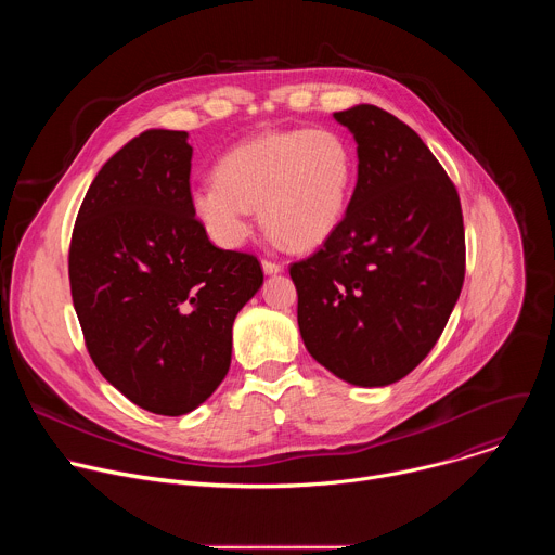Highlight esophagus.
Returning a JSON list of instances; mask_svg holds the SVG:
<instances>
[{"label":"esophagus","mask_w":555,"mask_h":555,"mask_svg":"<svg viewBox=\"0 0 555 555\" xmlns=\"http://www.w3.org/2000/svg\"><path fill=\"white\" fill-rule=\"evenodd\" d=\"M261 268H263V272H266L268 276L283 272V266H279V263H274V261H268V259L261 263Z\"/></svg>","instance_id":"34e87169"}]
</instances>
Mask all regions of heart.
Wrapping results in <instances>:
<instances>
[{"label":"heart","mask_w":555,"mask_h":555,"mask_svg":"<svg viewBox=\"0 0 555 555\" xmlns=\"http://www.w3.org/2000/svg\"><path fill=\"white\" fill-rule=\"evenodd\" d=\"M356 176L347 140L330 129L268 131L232 146L215 182L195 186L189 206L221 248H240L259 208L263 228L289 250L325 244L345 219Z\"/></svg>","instance_id":"obj_1"}]
</instances>
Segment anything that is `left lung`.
I'll use <instances>...</instances> for the list:
<instances>
[{
    "label": "left lung",
    "instance_id": "left-lung-1",
    "mask_svg": "<svg viewBox=\"0 0 555 555\" xmlns=\"http://www.w3.org/2000/svg\"><path fill=\"white\" fill-rule=\"evenodd\" d=\"M334 118L358 144V182L338 230L289 268L309 356L356 386L409 375L439 340L465 276L454 184L400 118L356 105Z\"/></svg>",
    "mask_w": 555,
    "mask_h": 555
}]
</instances>
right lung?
<instances>
[{"label": "right lung", "instance_id": "obj_1", "mask_svg": "<svg viewBox=\"0 0 555 555\" xmlns=\"http://www.w3.org/2000/svg\"><path fill=\"white\" fill-rule=\"evenodd\" d=\"M186 131L146 129L103 165L78 210L69 287L88 351L135 406L180 417L232 358V323L263 285L257 257L221 250L191 212Z\"/></svg>", "mask_w": 555, "mask_h": 555}]
</instances>
